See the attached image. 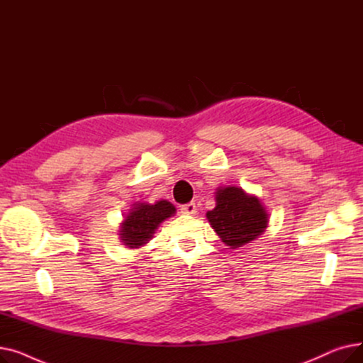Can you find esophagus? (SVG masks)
I'll return each instance as SVG.
<instances>
[{
  "mask_svg": "<svg viewBox=\"0 0 363 363\" xmlns=\"http://www.w3.org/2000/svg\"><path fill=\"white\" fill-rule=\"evenodd\" d=\"M181 212H182L184 215H191V216H193V215L197 213V206H196L194 201L186 203V204L181 206Z\"/></svg>",
  "mask_w": 363,
  "mask_h": 363,
  "instance_id": "esophagus-1",
  "label": "esophagus"
}]
</instances>
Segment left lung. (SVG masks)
<instances>
[{
    "label": "left lung",
    "mask_w": 363,
    "mask_h": 363,
    "mask_svg": "<svg viewBox=\"0 0 363 363\" xmlns=\"http://www.w3.org/2000/svg\"><path fill=\"white\" fill-rule=\"evenodd\" d=\"M206 216L219 238L231 249L256 240L268 225V213L260 200L245 194L238 186L218 188L216 207Z\"/></svg>",
    "instance_id": "left-lung-1"
}]
</instances>
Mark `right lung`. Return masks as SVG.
I'll return each mask as SVG.
<instances>
[{
	"label": "right lung",
	"mask_w": 363,
	"mask_h": 363,
	"mask_svg": "<svg viewBox=\"0 0 363 363\" xmlns=\"http://www.w3.org/2000/svg\"><path fill=\"white\" fill-rule=\"evenodd\" d=\"M175 212V206L167 200H159L155 204H135L122 222L119 234L121 240L129 249H138L147 244L152 238L157 226Z\"/></svg>",
	"instance_id": "1"
}]
</instances>
